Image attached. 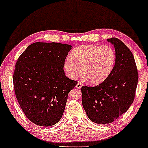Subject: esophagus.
<instances>
[{
    "label": "esophagus",
    "instance_id": "esophagus-1",
    "mask_svg": "<svg viewBox=\"0 0 148 148\" xmlns=\"http://www.w3.org/2000/svg\"><path fill=\"white\" fill-rule=\"evenodd\" d=\"M82 86H83V85H82V83H80V82H78L77 84V85H76V88H77V89H79H79L82 88Z\"/></svg>",
    "mask_w": 148,
    "mask_h": 148
}]
</instances>
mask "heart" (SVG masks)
Masks as SVG:
<instances>
[{"mask_svg": "<svg viewBox=\"0 0 148 148\" xmlns=\"http://www.w3.org/2000/svg\"><path fill=\"white\" fill-rule=\"evenodd\" d=\"M116 53L108 45H84L75 48L70 58L64 63V69L71 78L79 74L82 68L83 75L92 84L104 82L114 69Z\"/></svg>", "mask_w": 148, "mask_h": 148, "instance_id": "b5f03b06", "label": "heart"}]
</instances>
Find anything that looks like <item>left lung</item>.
<instances>
[{"mask_svg": "<svg viewBox=\"0 0 148 148\" xmlns=\"http://www.w3.org/2000/svg\"><path fill=\"white\" fill-rule=\"evenodd\" d=\"M114 46L116 62L110 76L95 87L82 88V104L87 116L97 124L116 120L134 101L138 72L134 56L127 46L116 38L107 39Z\"/></svg>", "mask_w": 148, "mask_h": 148, "instance_id": "left-lung-1", "label": "left lung"}]
</instances>
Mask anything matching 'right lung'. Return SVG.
Segmentation results:
<instances>
[{"instance_id":"obj_1","label":"right lung","mask_w":148,"mask_h":148,"mask_svg":"<svg viewBox=\"0 0 148 148\" xmlns=\"http://www.w3.org/2000/svg\"><path fill=\"white\" fill-rule=\"evenodd\" d=\"M72 47L56 42H36L16 62V97L24 114L34 124L50 127L62 118L69 93L77 84L68 78L63 70Z\"/></svg>"}]
</instances>
